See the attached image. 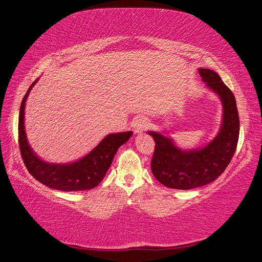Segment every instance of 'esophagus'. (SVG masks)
Returning <instances> with one entry per match:
<instances>
[{
	"instance_id": "obj_1",
	"label": "esophagus",
	"mask_w": 262,
	"mask_h": 262,
	"mask_svg": "<svg viewBox=\"0 0 262 262\" xmlns=\"http://www.w3.org/2000/svg\"><path fill=\"white\" fill-rule=\"evenodd\" d=\"M148 126H149V121L147 118H144V116H137V118L133 122V127H134L135 134L143 133Z\"/></svg>"
}]
</instances>
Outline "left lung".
I'll use <instances>...</instances> for the list:
<instances>
[{"mask_svg":"<svg viewBox=\"0 0 262 262\" xmlns=\"http://www.w3.org/2000/svg\"><path fill=\"white\" fill-rule=\"evenodd\" d=\"M199 72L224 105L221 128L206 147L189 151L177 148L167 136L149 132L156 142L151 169L154 177L167 188L190 190L216 180L229 165L237 147L239 119L233 93L215 71L201 68Z\"/></svg>","mask_w":262,"mask_h":262,"instance_id":"8db88e82","label":"left lung"}]
</instances>
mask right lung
I'll list each match as a JSON object with an SVG mask.
<instances>
[{"label":"right lung","instance_id":"obj_1","mask_svg":"<svg viewBox=\"0 0 262 262\" xmlns=\"http://www.w3.org/2000/svg\"><path fill=\"white\" fill-rule=\"evenodd\" d=\"M29 87L21 101L18 120V141L21 157L28 171L48 188L60 191H84L97 187L110 168L118 149L127 141L133 132L110 134L83 159L70 164H52L37 158L29 146L25 132V105L28 95L37 82Z\"/></svg>","mask_w":262,"mask_h":262}]
</instances>
